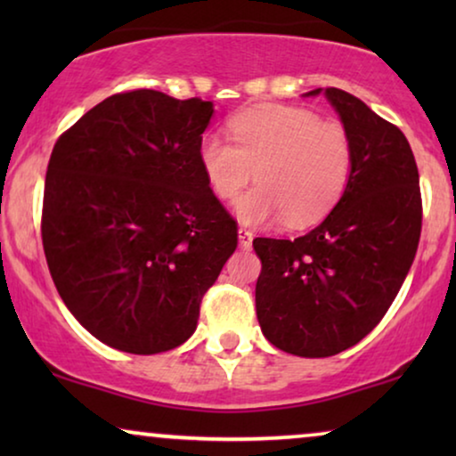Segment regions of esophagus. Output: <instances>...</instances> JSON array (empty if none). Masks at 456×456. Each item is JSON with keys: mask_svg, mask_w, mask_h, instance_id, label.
Returning a JSON list of instances; mask_svg holds the SVG:
<instances>
[{"mask_svg": "<svg viewBox=\"0 0 456 456\" xmlns=\"http://www.w3.org/2000/svg\"><path fill=\"white\" fill-rule=\"evenodd\" d=\"M251 242H253V232L247 228H239V245L240 248H251Z\"/></svg>", "mask_w": 456, "mask_h": 456, "instance_id": "obj_1", "label": "esophagus"}]
</instances>
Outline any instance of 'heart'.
<instances>
[{
	"mask_svg": "<svg viewBox=\"0 0 456 456\" xmlns=\"http://www.w3.org/2000/svg\"><path fill=\"white\" fill-rule=\"evenodd\" d=\"M232 142L205 134L199 166L217 199L234 203L247 226L282 220L292 228L320 222L345 195L353 170V145L338 124H323L297 108H257L230 122Z\"/></svg>",
	"mask_w": 456,
	"mask_h": 456,
	"instance_id": "b5f03b06",
	"label": "heart"
}]
</instances>
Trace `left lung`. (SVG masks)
<instances>
[{
    "label": "left lung",
    "mask_w": 456,
    "mask_h": 456,
    "mask_svg": "<svg viewBox=\"0 0 456 456\" xmlns=\"http://www.w3.org/2000/svg\"><path fill=\"white\" fill-rule=\"evenodd\" d=\"M326 95L353 145L345 195L295 240L255 239L261 332L298 357H330L363 340L395 301L421 234L419 172L407 136L351 93Z\"/></svg>",
    "instance_id": "obj_1"
}]
</instances>
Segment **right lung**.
<instances>
[{
  "mask_svg": "<svg viewBox=\"0 0 456 456\" xmlns=\"http://www.w3.org/2000/svg\"><path fill=\"white\" fill-rule=\"evenodd\" d=\"M214 102L153 89L111 95L55 142L43 248L61 301L103 345L155 354L195 332L236 248L199 166Z\"/></svg>",
  "mask_w": 456,
  "mask_h": 456,
  "instance_id": "right-lung-1",
  "label": "right lung"
}]
</instances>
